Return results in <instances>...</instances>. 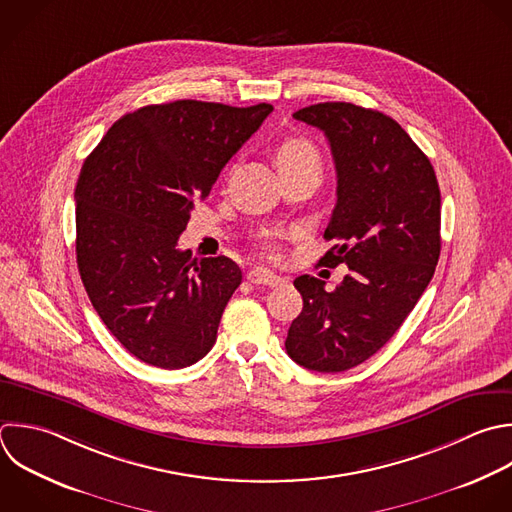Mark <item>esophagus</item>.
<instances>
[{
  "label": "esophagus",
  "instance_id": "1",
  "mask_svg": "<svg viewBox=\"0 0 512 512\" xmlns=\"http://www.w3.org/2000/svg\"><path fill=\"white\" fill-rule=\"evenodd\" d=\"M246 280L254 286H268V288H276V286H282L286 282V278L270 272L268 268H262V266H256L252 268L248 274H246Z\"/></svg>",
  "mask_w": 512,
  "mask_h": 512
}]
</instances>
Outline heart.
Masks as SVG:
<instances>
[{"instance_id":"heart-1","label":"heart","mask_w":512,"mask_h":512,"mask_svg":"<svg viewBox=\"0 0 512 512\" xmlns=\"http://www.w3.org/2000/svg\"><path fill=\"white\" fill-rule=\"evenodd\" d=\"M276 162H278V166L300 164V162H318V150L310 140H306L302 136H288L280 142V146L276 150ZM278 236H280L278 232L264 234L262 250L266 254H276V250H278L276 238Z\"/></svg>"}]
</instances>
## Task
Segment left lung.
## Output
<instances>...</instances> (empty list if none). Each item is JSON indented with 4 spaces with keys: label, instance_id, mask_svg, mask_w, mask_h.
I'll use <instances>...</instances> for the list:
<instances>
[{
    "label": "left lung",
    "instance_id": "1",
    "mask_svg": "<svg viewBox=\"0 0 512 512\" xmlns=\"http://www.w3.org/2000/svg\"><path fill=\"white\" fill-rule=\"evenodd\" d=\"M324 132L336 168V206L324 266L348 274L328 292L298 276L304 306L286 352L316 372H344L376 354L426 290L440 256V190L424 152L390 116L346 102L294 114Z\"/></svg>",
    "mask_w": 512,
    "mask_h": 512
}]
</instances>
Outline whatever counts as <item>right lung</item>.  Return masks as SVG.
I'll return each mask as SVG.
<instances>
[{"mask_svg":"<svg viewBox=\"0 0 512 512\" xmlns=\"http://www.w3.org/2000/svg\"><path fill=\"white\" fill-rule=\"evenodd\" d=\"M274 108L178 100L122 116L86 158L76 184V256L92 306L146 364L204 358L242 282L226 256L178 248L196 200Z\"/></svg>","mask_w":512,"mask_h":512,"instance_id":"add662e5","label":"right lung"}]
</instances>
